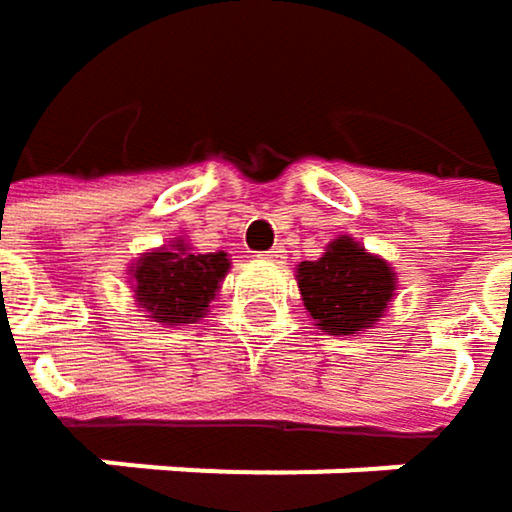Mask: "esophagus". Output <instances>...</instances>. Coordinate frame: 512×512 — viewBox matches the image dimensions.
I'll use <instances>...</instances> for the list:
<instances>
[{"instance_id": "1", "label": "esophagus", "mask_w": 512, "mask_h": 512, "mask_svg": "<svg viewBox=\"0 0 512 512\" xmlns=\"http://www.w3.org/2000/svg\"><path fill=\"white\" fill-rule=\"evenodd\" d=\"M266 260H272V263H281V260H284V249H281V246H278V249H272V252H266Z\"/></svg>"}]
</instances>
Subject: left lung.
Wrapping results in <instances>:
<instances>
[{
	"label": "left lung",
	"mask_w": 512,
	"mask_h": 512,
	"mask_svg": "<svg viewBox=\"0 0 512 512\" xmlns=\"http://www.w3.org/2000/svg\"><path fill=\"white\" fill-rule=\"evenodd\" d=\"M296 281L314 326L332 335L370 329L397 290L391 263L370 255L353 237L329 243L320 260H302L296 266Z\"/></svg>",
	"instance_id": "left-lung-1"
}]
</instances>
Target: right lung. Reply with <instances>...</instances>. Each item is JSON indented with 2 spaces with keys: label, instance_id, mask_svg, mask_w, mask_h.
I'll list each match as a JSON object with an SVG mask.
<instances>
[{
  "label": "right lung",
  "instance_id": "add662e5",
  "mask_svg": "<svg viewBox=\"0 0 512 512\" xmlns=\"http://www.w3.org/2000/svg\"><path fill=\"white\" fill-rule=\"evenodd\" d=\"M231 260L225 252L198 255L183 240L145 252L133 266L136 302L162 326L195 323L207 314Z\"/></svg>",
  "mask_w": 512,
  "mask_h": 512
}]
</instances>
